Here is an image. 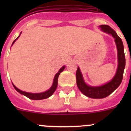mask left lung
Instances as JSON below:
<instances>
[{"label":"left lung","instance_id":"8db88e82","mask_svg":"<svg viewBox=\"0 0 131 131\" xmlns=\"http://www.w3.org/2000/svg\"><path fill=\"white\" fill-rule=\"evenodd\" d=\"M100 27L104 32L112 35V37L115 39L117 49L118 67L115 76L110 81L102 86H92L86 84L84 81L79 68H77V70L76 71L77 86L83 94L91 98H104L111 94L121 84L125 67L124 47L121 39L117 35L116 32L108 25H100Z\"/></svg>","mask_w":131,"mask_h":131}]
</instances>
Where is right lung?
<instances>
[{
	"label": "right lung",
	"mask_w": 131,
	"mask_h": 131,
	"mask_svg": "<svg viewBox=\"0 0 131 131\" xmlns=\"http://www.w3.org/2000/svg\"><path fill=\"white\" fill-rule=\"evenodd\" d=\"M19 36H20V35H19L18 37L16 38V39L14 40V42H13V43H12V45H13V44L15 42V41H16V40L19 37ZM65 67H66L65 66H64L62 67V68H61L60 70H59L58 72L56 74L55 77H54V81H53V84H52V86L49 89H48V91H45V92H40V93H30V92H24V91H21V90H19V89H18V88L16 87V86H15L13 83H12V84H13V86H14V89H16V91H18L19 93H20V94H23V95L27 97V98H29V99H31V100H42V99H46V98H48V97H50V96L52 95V94L54 93V91H56V88H57V86H58V77H59V75H60V73L62 72V71H63V69H65Z\"/></svg>",
	"instance_id": "1"
}]
</instances>
